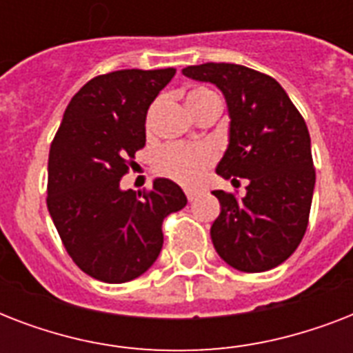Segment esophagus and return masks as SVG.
Returning a JSON list of instances; mask_svg holds the SVG:
<instances>
[{
  "mask_svg": "<svg viewBox=\"0 0 353 353\" xmlns=\"http://www.w3.org/2000/svg\"><path fill=\"white\" fill-rule=\"evenodd\" d=\"M185 194H187L188 201H194L198 198V190H192V188H185Z\"/></svg>",
  "mask_w": 353,
  "mask_h": 353,
  "instance_id": "34e87169",
  "label": "esophagus"
}]
</instances>
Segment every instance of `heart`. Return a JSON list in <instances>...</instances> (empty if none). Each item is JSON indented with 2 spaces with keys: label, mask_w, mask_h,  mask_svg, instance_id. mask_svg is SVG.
<instances>
[{
  "label": "heart",
  "mask_w": 353,
  "mask_h": 353,
  "mask_svg": "<svg viewBox=\"0 0 353 353\" xmlns=\"http://www.w3.org/2000/svg\"><path fill=\"white\" fill-rule=\"evenodd\" d=\"M218 97L209 88H194L188 91L187 104L192 113L203 102ZM159 101H155L146 115V128H152L155 113L159 110ZM216 159V152L209 144H166L155 154L154 168L157 174L181 183V185H198L203 179L205 172Z\"/></svg>",
  "instance_id": "1"
}]
</instances>
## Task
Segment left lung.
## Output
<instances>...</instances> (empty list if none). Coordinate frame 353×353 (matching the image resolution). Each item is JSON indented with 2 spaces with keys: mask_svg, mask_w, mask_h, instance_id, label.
Here are the masks:
<instances>
[{
  "mask_svg": "<svg viewBox=\"0 0 353 353\" xmlns=\"http://www.w3.org/2000/svg\"><path fill=\"white\" fill-rule=\"evenodd\" d=\"M212 82L231 113V141L216 172L245 196L214 190L221 212L210 227L216 251L243 273L268 271L295 252L310 221L315 166L306 121L284 88L265 73L236 63L183 69Z\"/></svg>",
  "mask_w": 353,
  "mask_h": 353,
  "instance_id": "left-lung-1",
  "label": "left lung"
}]
</instances>
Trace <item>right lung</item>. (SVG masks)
I'll use <instances>...</instances> for the list:
<instances>
[{
  "mask_svg": "<svg viewBox=\"0 0 353 353\" xmlns=\"http://www.w3.org/2000/svg\"><path fill=\"white\" fill-rule=\"evenodd\" d=\"M176 69L99 74L71 99L49 150L47 209L65 251L108 284L137 279L157 260L163 220L187 198L170 179L141 192L121 179L146 143V112Z\"/></svg>",
  "mask_w": 353,
  "mask_h": 353,
  "instance_id": "obj_1",
  "label": "right lung"
}]
</instances>
